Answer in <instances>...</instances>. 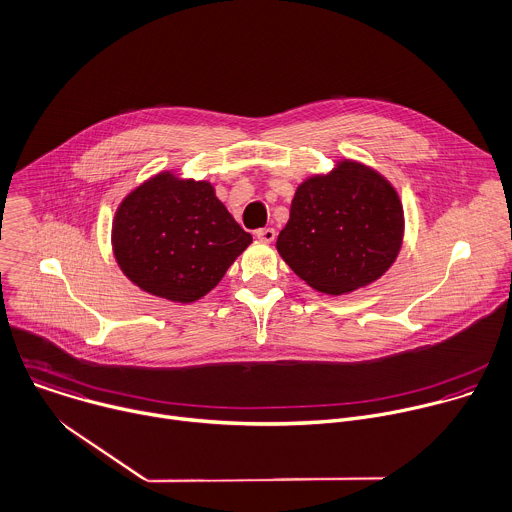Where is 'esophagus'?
Returning a JSON list of instances; mask_svg holds the SVG:
<instances>
[{
    "label": "esophagus",
    "mask_w": 512,
    "mask_h": 512,
    "mask_svg": "<svg viewBox=\"0 0 512 512\" xmlns=\"http://www.w3.org/2000/svg\"><path fill=\"white\" fill-rule=\"evenodd\" d=\"M256 238L260 242H274L276 232H274V228H262V230H256Z\"/></svg>",
    "instance_id": "esophagus-1"
}]
</instances>
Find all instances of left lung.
I'll list each match as a JSON object with an SVG mask.
<instances>
[{
	"label": "left lung",
	"instance_id": "8db88e82",
	"mask_svg": "<svg viewBox=\"0 0 512 512\" xmlns=\"http://www.w3.org/2000/svg\"><path fill=\"white\" fill-rule=\"evenodd\" d=\"M401 240L403 208L393 185L375 169L345 159L296 187L276 250L315 290L345 294L383 276Z\"/></svg>",
	"mask_w": 512,
	"mask_h": 512
}]
</instances>
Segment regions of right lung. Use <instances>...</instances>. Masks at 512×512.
Here are the masks:
<instances>
[{
    "label": "right lung",
    "instance_id": "add662e5",
    "mask_svg": "<svg viewBox=\"0 0 512 512\" xmlns=\"http://www.w3.org/2000/svg\"><path fill=\"white\" fill-rule=\"evenodd\" d=\"M250 242L210 181L171 171L135 187L113 220V252L125 276L153 296L185 304L218 286Z\"/></svg>",
    "mask_w": 512,
    "mask_h": 512
}]
</instances>
